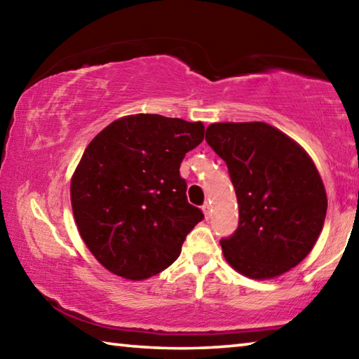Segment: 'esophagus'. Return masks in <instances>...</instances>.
<instances>
[{
    "instance_id": "esophagus-1",
    "label": "esophagus",
    "mask_w": 359,
    "mask_h": 359,
    "mask_svg": "<svg viewBox=\"0 0 359 359\" xmlns=\"http://www.w3.org/2000/svg\"><path fill=\"white\" fill-rule=\"evenodd\" d=\"M203 212H204L205 218H209V217H210V204H209V203H204V205H203Z\"/></svg>"
}]
</instances>
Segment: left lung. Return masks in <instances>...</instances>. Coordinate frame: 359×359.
Returning <instances> with one entry per match:
<instances>
[{
	"label": "left lung",
	"mask_w": 359,
	"mask_h": 359,
	"mask_svg": "<svg viewBox=\"0 0 359 359\" xmlns=\"http://www.w3.org/2000/svg\"><path fill=\"white\" fill-rule=\"evenodd\" d=\"M205 141L226 163L239 226L220 241L228 263L250 278L282 276L312 250L327 198L312 158L263 121L212 123Z\"/></svg>",
	"instance_id": "left-lung-1"
}]
</instances>
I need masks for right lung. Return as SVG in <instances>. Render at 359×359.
I'll return each instance as SVG.
<instances>
[{"mask_svg":"<svg viewBox=\"0 0 359 359\" xmlns=\"http://www.w3.org/2000/svg\"><path fill=\"white\" fill-rule=\"evenodd\" d=\"M203 139L201 121L136 114L88 144L71 179V204L85 245L107 271L142 280L179 258L204 218L188 203L179 169Z\"/></svg>","mask_w":359,"mask_h":359,"instance_id":"right-lung-1","label":"right lung"}]
</instances>
